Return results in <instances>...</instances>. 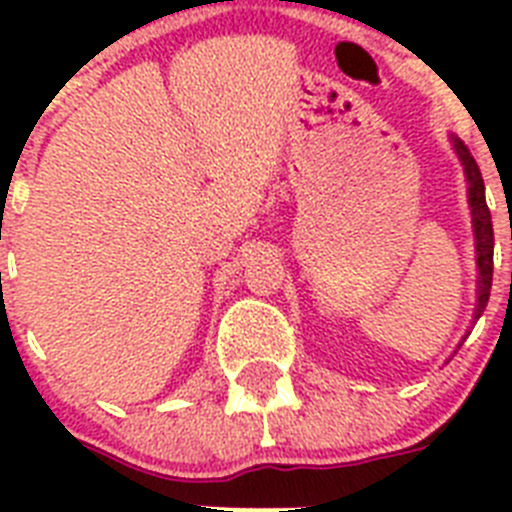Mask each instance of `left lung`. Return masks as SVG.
Here are the masks:
<instances>
[{"mask_svg":"<svg viewBox=\"0 0 512 512\" xmlns=\"http://www.w3.org/2000/svg\"><path fill=\"white\" fill-rule=\"evenodd\" d=\"M454 148L456 153H459L461 164H464V174H467L469 205H472V215H474V238H477V266H479V289H477L479 297H477V310H474V320H479V315L485 312L487 300H490L492 248H495V233H492L490 207H487L485 202V182H482L477 161H474V156L469 153V148L464 146L461 140H454ZM510 241H512V228H510ZM510 284H512V274H510Z\"/></svg>","mask_w":512,"mask_h":512,"instance_id":"1","label":"left lung"}]
</instances>
